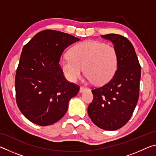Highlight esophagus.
Masks as SVG:
<instances>
[{
  "label": "esophagus",
  "instance_id": "34e87169",
  "mask_svg": "<svg viewBox=\"0 0 156 156\" xmlns=\"http://www.w3.org/2000/svg\"><path fill=\"white\" fill-rule=\"evenodd\" d=\"M86 90H89V89L87 88V87H80V93H82V92H83V91H86Z\"/></svg>",
  "mask_w": 156,
  "mask_h": 156
}]
</instances>
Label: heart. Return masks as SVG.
Segmentation results:
<instances>
[{"label":"heart","mask_w":156,"mask_h":156,"mask_svg":"<svg viewBox=\"0 0 156 156\" xmlns=\"http://www.w3.org/2000/svg\"><path fill=\"white\" fill-rule=\"evenodd\" d=\"M118 57L114 47L99 41H87L76 44L69 56L59 60L60 69L68 80L76 82L84 72L89 80L100 85L107 83L117 67Z\"/></svg>","instance_id":"1"}]
</instances>
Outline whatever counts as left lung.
<instances>
[{"label": "left lung", "instance_id": "1", "mask_svg": "<svg viewBox=\"0 0 156 156\" xmlns=\"http://www.w3.org/2000/svg\"><path fill=\"white\" fill-rule=\"evenodd\" d=\"M101 36L114 45L117 69L107 83L92 89L94 99L87 111L96 126L114 131L126 125L135 109L139 98L141 67L133 44L126 37L115 34Z\"/></svg>", "mask_w": 156, "mask_h": 156}]
</instances>
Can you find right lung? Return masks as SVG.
Listing matches in <instances>:
<instances>
[{
  "label": "right lung",
  "mask_w": 156,
  "mask_h": 156,
  "mask_svg": "<svg viewBox=\"0 0 156 156\" xmlns=\"http://www.w3.org/2000/svg\"><path fill=\"white\" fill-rule=\"evenodd\" d=\"M80 39L46 30L23 47L15 78L16 100L26 118L40 126L52 125L64 116L80 87L65 78L59 60L64 50Z\"/></svg>",
  "instance_id": "add662e5"
}]
</instances>
